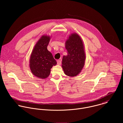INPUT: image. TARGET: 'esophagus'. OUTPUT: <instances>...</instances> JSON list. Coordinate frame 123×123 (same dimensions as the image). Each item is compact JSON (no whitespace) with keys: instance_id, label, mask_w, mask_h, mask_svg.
Returning <instances> with one entry per match:
<instances>
[{"instance_id":"obj_1","label":"esophagus","mask_w":123,"mask_h":123,"mask_svg":"<svg viewBox=\"0 0 123 123\" xmlns=\"http://www.w3.org/2000/svg\"><path fill=\"white\" fill-rule=\"evenodd\" d=\"M57 64L58 65H61V60H57Z\"/></svg>"}]
</instances>
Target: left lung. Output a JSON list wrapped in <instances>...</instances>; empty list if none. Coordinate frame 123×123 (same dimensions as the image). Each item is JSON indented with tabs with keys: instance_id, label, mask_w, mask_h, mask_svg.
I'll return each mask as SVG.
<instances>
[{
	"instance_id": "left-lung-1",
	"label": "left lung",
	"mask_w": 123,
	"mask_h": 123,
	"mask_svg": "<svg viewBox=\"0 0 123 123\" xmlns=\"http://www.w3.org/2000/svg\"><path fill=\"white\" fill-rule=\"evenodd\" d=\"M67 55H64L62 68L65 75L75 77L83 69L86 60L84 45L81 37L76 33L69 35L65 43Z\"/></svg>"
}]
</instances>
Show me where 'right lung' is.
I'll return each instance as SVG.
<instances>
[{"instance_id":"add662e5","label":"right lung","mask_w":123,"mask_h":123,"mask_svg":"<svg viewBox=\"0 0 123 123\" xmlns=\"http://www.w3.org/2000/svg\"><path fill=\"white\" fill-rule=\"evenodd\" d=\"M51 36L43 35L36 43L29 60L32 74L38 78L45 79L49 76L53 66L57 64L52 53L47 50Z\"/></svg>"}]
</instances>
